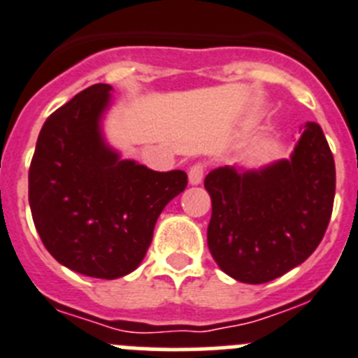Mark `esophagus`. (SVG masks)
<instances>
[{
  "instance_id": "obj_1",
  "label": "esophagus",
  "mask_w": 358,
  "mask_h": 358,
  "mask_svg": "<svg viewBox=\"0 0 358 358\" xmlns=\"http://www.w3.org/2000/svg\"><path fill=\"white\" fill-rule=\"evenodd\" d=\"M206 166L203 162L192 164L189 168V183L190 185H199L203 182V176H205Z\"/></svg>"
}]
</instances>
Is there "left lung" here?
Wrapping results in <instances>:
<instances>
[{
  "instance_id": "left-lung-1",
  "label": "left lung",
  "mask_w": 358,
  "mask_h": 358,
  "mask_svg": "<svg viewBox=\"0 0 358 358\" xmlns=\"http://www.w3.org/2000/svg\"><path fill=\"white\" fill-rule=\"evenodd\" d=\"M208 249L222 272L263 285L306 262L322 242L336 196V164L322 127L307 122L292 157L259 171L217 168Z\"/></svg>"
}]
</instances>
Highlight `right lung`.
I'll use <instances>...</instances> for the list:
<instances>
[{"label": "right lung", "instance_id": "right-lung-1", "mask_svg": "<svg viewBox=\"0 0 358 358\" xmlns=\"http://www.w3.org/2000/svg\"><path fill=\"white\" fill-rule=\"evenodd\" d=\"M109 85H93L56 109L38 134L28 175L35 228L52 258L96 279L139 266L164 206L185 171L159 173L120 160L100 134Z\"/></svg>", "mask_w": 358, "mask_h": 358}]
</instances>
